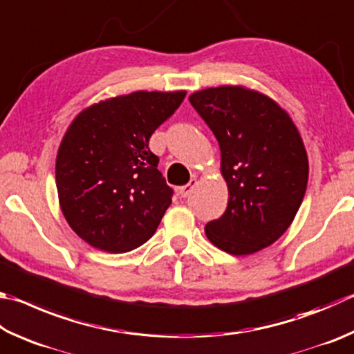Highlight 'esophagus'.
Masks as SVG:
<instances>
[{
  "label": "esophagus",
  "instance_id": "1",
  "mask_svg": "<svg viewBox=\"0 0 354 354\" xmlns=\"http://www.w3.org/2000/svg\"><path fill=\"white\" fill-rule=\"evenodd\" d=\"M195 185H196V179H195V178H192L190 181H189V184H185V185H183V187H179V189H178V194L181 195V198L189 196V195H190V192L194 190Z\"/></svg>",
  "mask_w": 354,
  "mask_h": 354
}]
</instances>
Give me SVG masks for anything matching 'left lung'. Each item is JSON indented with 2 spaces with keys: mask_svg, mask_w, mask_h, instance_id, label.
I'll list each match as a JSON object with an SVG mask.
<instances>
[{
  "mask_svg": "<svg viewBox=\"0 0 354 354\" xmlns=\"http://www.w3.org/2000/svg\"><path fill=\"white\" fill-rule=\"evenodd\" d=\"M189 100L215 134L229 190L226 212L205 224V235L232 255L271 246L306 192L308 156L297 127L277 102L246 86L205 88Z\"/></svg>",
  "mask_w": 354,
  "mask_h": 354,
  "instance_id": "obj_1",
  "label": "left lung"
}]
</instances>
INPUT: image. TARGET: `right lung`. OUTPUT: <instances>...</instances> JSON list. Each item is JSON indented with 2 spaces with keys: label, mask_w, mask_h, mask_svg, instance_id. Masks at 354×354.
Returning a JSON list of instances; mask_svg holds the SVG:
<instances>
[{
  "label": "right lung",
  "mask_w": 354,
  "mask_h": 354,
  "mask_svg": "<svg viewBox=\"0 0 354 354\" xmlns=\"http://www.w3.org/2000/svg\"><path fill=\"white\" fill-rule=\"evenodd\" d=\"M184 97L185 91H134L100 100L71 122L55 183L63 215L89 246L128 252L156 232L173 190L149 140Z\"/></svg>",
  "instance_id": "right-lung-1"
}]
</instances>
